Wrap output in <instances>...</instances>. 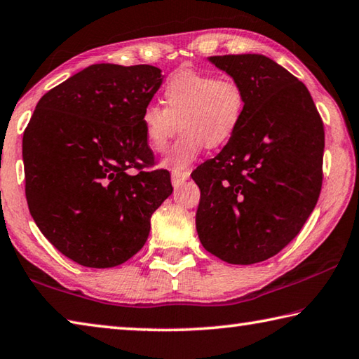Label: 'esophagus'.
<instances>
[{
    "mask_svg": "<svg viewBox=\"0 0 359 359\" xmlns=\"http://www.w3.org/2000/svg\"><path fill=\"white\" fill-rule=\"evenodd\" d=\"M189 172H172V184L173 187H178L180 184H183L184 181L189 180Z\"/></svg>",
    "mask_w": 359,
    "mask_h": 359,
    "instance_id": "obj_1",
    "label": "esophagus"
}]
</instances>
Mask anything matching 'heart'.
Wrapping results in <instances>:
<instances>
[{
  "label": "heart",
  "mask_w": 359,
  "mask_h": 359,
  "mask_svg": "<svg viewBox=\"0 0 359 359\" xmlns=\"http://www.w3.org/2000/svg\"><path fill=\"white\" fill-rule=\"evenodd\" d=\"M162 104L143 109L140 126L148 147L161 153L180 126L181 135L167 149L162 165L184 172L202 154L231 140L244 116L243 88L233 79L183 69L167 80Z\"/></svg>",
  "instance_id": "1"
}]
</instances>
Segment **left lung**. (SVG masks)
<instances>
[{
    "label": "left lung",
    "mask_w": 359,
    "mask_h": 359,
    "mask_svg": "<svg viewBox=\"0 0 359 359\" xmlns=\"http://www.w3.org/2000/svg\"><path fill=\"white\" fill-rule=\"evenodd\" d=\"M240 83V129L198 165L200 243L231 265L280 252L303 229L323 181L325 130L304 83L265 55L210 56Z\"/></svg>",
    "instance_id": "8db88e82"
}]
</instances>
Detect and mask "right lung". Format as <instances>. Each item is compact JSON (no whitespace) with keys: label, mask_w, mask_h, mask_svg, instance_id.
Returning <instances> with one entry per match:
<instances>
[{"label":"right lung","mask_w":359,"mask_h":359,"mask_svg":"<svg viewBox=\"0 0 359 359\" xmlns=\"http://www.w3.org/2000/svg\"><path fill=\"white\" fill-rule=\"evenodd\" d=\"M162 80L149 65H93L43 94L25 129L31 216L81 266L111 268L135 255L173 191L167 170H144L154 154L140 116Z\"/></svg>","instance_id":"1"}]
</instances>
